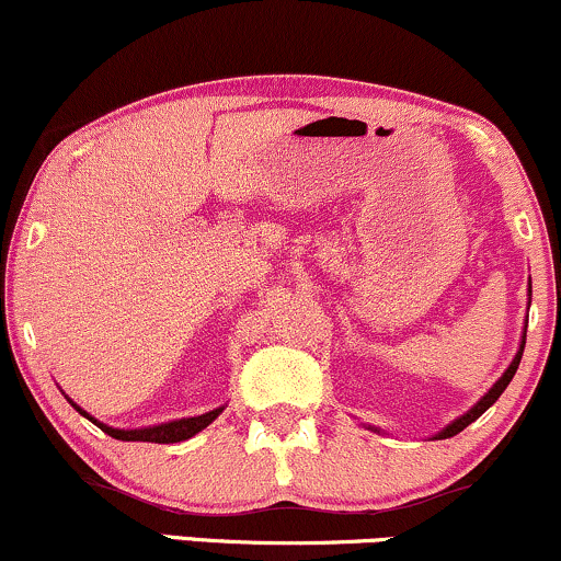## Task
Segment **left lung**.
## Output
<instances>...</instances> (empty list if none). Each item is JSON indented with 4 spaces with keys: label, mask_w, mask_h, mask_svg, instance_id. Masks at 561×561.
<instances>
[{
    "label": "left lung",
    "mask_w": 561,
    "mask_h": 561,
    "mask_svg": "<svg viewBox=\"0 0 561 561\" xmlns=\"http://www.w3.org/2000/svg\"><path fill=\"white\" fill-rule=\"evenodd\" d=\"M523 348H525V341H523V344H519V352H517V357L512 359V365L506 367V373L502 375V378L496 380V386H493L491 391L485 393V397L480 399L478 404L472 407L470 412L462 414V417H459V420H454V423H451L449 427H446V431H440L436 438H451V436H457V433H462L467 425H470V423H476V420L480 417V414H483V412L489 410V407L493 404V401H496L499 397H502V393H504V388L510 386V380H512V378H515V373H517V367H519V359H523Z\"/></svg>",
    "instance_id": "8db88e82"
}]
</instances>
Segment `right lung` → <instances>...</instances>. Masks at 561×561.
I'll list each match as a JSON object with an SVG mask.
<instances>
[{
    "label": "right lung",
    "mask_w": 561,
    "mask_h": 561,
    "mask_svg": "<svg viewBox=\"0 0 561 561\" xmlns=\"http://www.w3.org/2000/svg\"><path fill=\"white\" fill-rule=\"evenodd\" d=\"M72 407H76V404H72ZM76 410L81 412L83 417H89V414H85V412L81 410V407H76ZM220 412H222V407H220V410H213V412H207V414H199V417L173 420V423L154 425V427H141V431H117V427H110V425H104V423H96L94 417H89V420H94L96 427H102V431L107 433V436L117 438V440H149V444H178V440H186V438H191V436H196V433H199V431H204V427L213 423V420H215Z\"/></svg>",
    "instance_id": "add662e5"
}]
</instances>
